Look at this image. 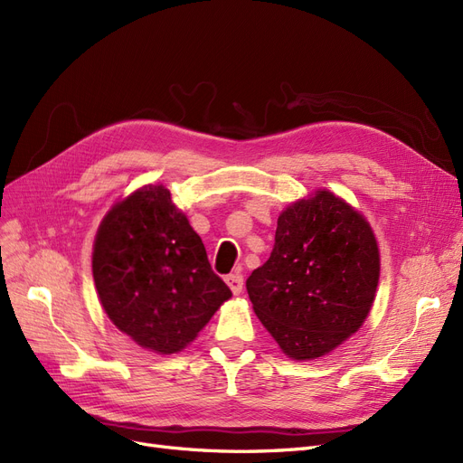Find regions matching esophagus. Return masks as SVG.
<instances>
[{"instance_id": "obj_1", "label": "esophagus", "mask_w": 463, "mask_h": 463, "mask_svg": "<svg viewBox=\"0 0 463 463\" xmlns=\"http://www.w3.org/2000/svg\"><path fill=\"white\" fill-rule=\"evenodd\" d=\"M226 283H228V287H230L233 295H239L243 291V276L241 274H230L226 278Z\"/></svg>"}]
</instances>
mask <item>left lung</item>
Wrapping results in <instances>:
<instances>
[{"label": "left lung", "instance_id": "1", "mask_svg": "<svg viewBox=\"0 0 463 463\" xmlns=\"http://www.w3.org/2000/svg\"><path fill=\"white\" fill-rule=\"evenodd\" d=\"M379 249L365 218L320 189L279 214L269 259L247 279L254 314L293 360L320 358L368 317Z\"/></svg>", "mask_w": 463, "mask_h": 463}]
</instances>
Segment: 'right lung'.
<instances>
[{
  "label": "right lung",
  "instance_id": "add662e5",
  "mask_svg": "<svg viewBox=\"0 0 463 463\" xmlns=\"http://www.w3.org/2000/svg\"><path fill=\"white\" fill-rule=\"evenodd\" d=\"M91 269L110 322L158 354L180 353L232 297L165 185L141 187L107 213Z\"/></svg>",
  "mask_w": 463,
  "mask_h": 463
}]
</instances>
